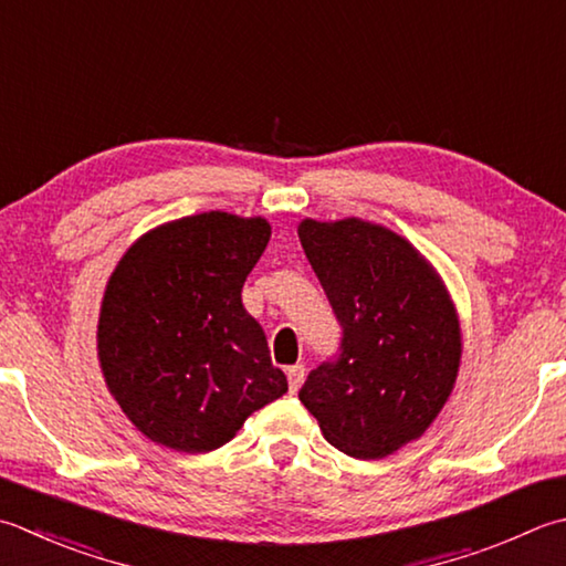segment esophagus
<instances>
[{
	"label": "esophagus",
	"instance_id": "1",
	"mask_svg": "<svg viewBox=\"0 0 566 566\" xmlns=\"http://www.w3.org/2000/svg\"><path fill=\"white\" fill-rule=\"evenodd\" d=\"M304 378H306V368H304V365H292V368L286 370V380H290V392H292V395L298 390V387H302Z\"/></svg>",
	"mask_w": 566,
	"mask_h": 566
}]
</instances>
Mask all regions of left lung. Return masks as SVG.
Masks as SVG:
<instances>
[{
    "instance_id": "left-lung-1",
    "label": "left lung",
    "mask_w": 566,
    "mask_h": 566,
    "mask_svg": "<svg viewBox=\"0 0 566 566\" xmlns=\"http://www.w3.org/2000/svg\"><path fill=\"white\" fill-rule=\"evenodd\" d=\"M298 240L343 328L340 353L308 373L298 400L328 444L385 459L424 434L453 390L461 328L437 270L360 218H306Z\"/></svg>"
}]
</instances>
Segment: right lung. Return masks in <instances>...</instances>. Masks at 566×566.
Here are the masks:
<instances>
[{
	"label": "right lung",
	"mask_w": 566,
	"mask_h": 566,
	"mask_svg": "<svg viewBox=\"0 0 566 566\" xmlns=\"http://www.w3.org/2000/svg\"><path fill=\"white\" fill-rule=\"evenodd\" d=\"M270 235L264 218L208 210L144 232L122 254L99 306L97 358L147 439L213 451L286 392L240 296Z\"/></svg>",
	"instance_id": "right-lung-1"
}]
</instances>
